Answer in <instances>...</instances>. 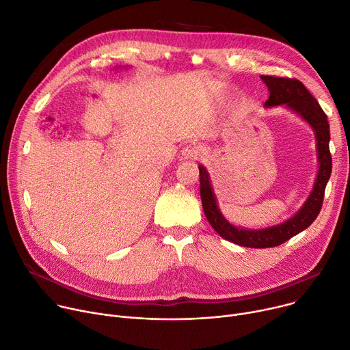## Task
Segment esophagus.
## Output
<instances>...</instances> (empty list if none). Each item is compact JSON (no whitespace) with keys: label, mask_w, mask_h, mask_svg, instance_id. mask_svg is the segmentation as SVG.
<instances>
[{"label":"esophagus","mask_w":350,"mask_h":350,"mask_svg":"<svg viewBox=\"0 0 350 350\" xmlns=\"http://www.w3.org/2000/svg\"><path fill=\"white\" fill-rule=\"evenodd\" d=\"M202 150L204 149L200 145H196V144L188 145L181 150L180 156H181V159H184V161H196V159H198L201 156Z\"/></svg>","instance_id":"1"}]
</instances>
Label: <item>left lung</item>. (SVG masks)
<instances>
[{
    "instance_id": "1",
    "label": "left lung",
    "mask_w": 350,
    "mask_h": 350,
    "mask_svg": "<svg viewBox=\"0 0 350 350\" xmlns=\"http://www.w3.org/2000/svg\"><path fill=\"white\" fill-rule=\"evenodd\" d=\"M261 79L269 90V98L264 105L265 109L283 106L307 122L314 131L319 170H317V176L307 200L293 216L272 226L248 229L233 225L221 213L213 191L211 176L204 165L198 166L202 208L211 226L225 240L250 248H268L280 245L291 237L306 230L321 211L325 187L332 170V159L329 153V124L319 102L312 98L307 88L297 79L268 75H261Z\"/></svg>"
}]
</instances>
